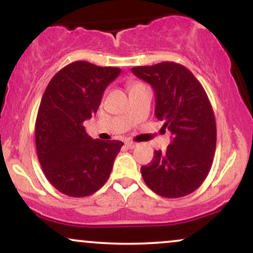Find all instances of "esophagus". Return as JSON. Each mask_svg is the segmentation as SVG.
Wrapping results in <instances>:
<instances>
[{
    "label": "esophagus",
    "mask_w": 253,
    "mask_h": 253,
    "mask_svg": "<svg viewBox=\"0 0 253 253\" xmlns=\"http://www.w3.org/2000/svg\"><path fill=\"white\" fill-rule=\"evenodd\" d=\"M125 145H126V146L128 147V149L132 150V149H134V147H136V145H138V144L133 143V141H126V143H125Z\"/></svg>",
    "instance_id": "34e87169"
}]
</instances>
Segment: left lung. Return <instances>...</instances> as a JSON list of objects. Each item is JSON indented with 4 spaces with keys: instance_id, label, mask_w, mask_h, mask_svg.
<instances>
[{
    "instance_id": "left-lung-1",
    "label": "left lung",
    "mask_w": 253,
    "mask_h": 253,
    "mask_svg": "<svg viewBox=\"0 0 253 253\" xmlns=\"http://www.w3.org/2000/svg\"><path fill=\"white\" fill-rule=\"evenodd\" d=\"M132 72L155 90V115L172 134L167 151H155L152 161L141 167V176L158 195H188L206 179L215 153L216 124L210 98L181 64L136 66Z\"/></svg>"
}]
</instances>
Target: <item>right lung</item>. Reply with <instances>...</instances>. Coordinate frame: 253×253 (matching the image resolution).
I'll return each mask as SVG.
<instances>
[{"instance_id":"add662e5","label":"right lung","mask_w":253,"mask_h":253,"mask_svg":"<svg viewBox=\"0 0 253 253\" xmlns=\"http://www.w3.org/2000/svg\"><path fill=\"white\" fill-rule=\"evenodd\" d=\"M120 72L78 60L58 71L43 92L36 121L38 159L48 182L65 195L89 196L109 178L124 143L94 140L83 123Z\"/></svg>"}]
</instances>
